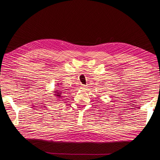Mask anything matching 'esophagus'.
I'll return each instance as SVG.
<instances>
[{
  "mask_svg": "<svg viewBox=\"0 0 160 160\" xmlns=\"http://www.w3.org/2000/svg\"><path fill=\"white\" fill-rule=\"evenodd\" d=\"M82 88H88V85H82Z\"/></svg>",
  "mask_w": 160,
  "mask_h": 160,
  "instance_id": "1",
  "label": "esophagus"
}]
</instances>
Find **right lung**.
<instances>
[{
	"label": "right lung",
	"instance_id": "right-lung-1",
	"mask_svg": "<svg viewBox=\"0 0 160 160\" xmlns=\"http://www.w3.org/2000/svg\"><path fill=\"white\" fill-rule=\"evenodd\" d=\"M59 83H58L57 87H59ZM61 94H62V91H61L60 90L56 89V90L55 91V92H54V95H55V96L56 97V98H57L58 99H60V98H62V96L61 95Z\"/></svg>",
	"mask_w": 160,
	"mask_h": 160
}]
</instances>
